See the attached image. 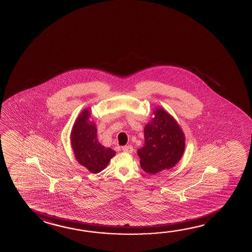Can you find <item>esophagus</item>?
Listing matches in <instances>:
<instances>
[{
    "label": "esophagus",
    "instance_id": "34e87169",
    "mask_svg": "<svg viewBox=\"0 0 252 252\" xmlns=\"http://www.w3.org/2000/svg\"><path fill=\"white\" fill-rule=\"evenodd\" d=\"M122 150L124 151V152H126V153H132V151H133V149H132V147L131 145L124 146L123 148H122Z\"/></svg>",
    "mask_w": 252,
    "mask_h": 252
}]
</instances>
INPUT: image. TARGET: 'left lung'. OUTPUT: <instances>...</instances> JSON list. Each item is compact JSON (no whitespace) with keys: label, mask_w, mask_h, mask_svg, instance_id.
Masks as SVG:
<instances>
[{"label":"left lung","mask_w":252,"mask_h":252,"mask_svg":"<svg viewBox=\"0 0 252 252\" xmlns=\"http://www.w3.org/2000/svg\"><path fill=\"white\" fill-rule=\"evenodd\" d=\"M144 127V145L137 150L141 166L155 174L174 167L185 150V134L175 119L162 107Z\"/></svg>","instance_id":"obj_1"}]
</instances>
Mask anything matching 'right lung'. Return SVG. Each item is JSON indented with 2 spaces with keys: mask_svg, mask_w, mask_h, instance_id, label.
<instances>
[{
  "mask_svg": "<svg viewBox=\"0 0 252 252\" xmlns=\"http://www.w3.org/2000/svg\"><path fill=\"white\" fill-rule=\"evenodd\" d=\"M90 119L89 109H85L78 116L71 129V149L81 165L89 172L98 173L106 167L116 152L98 141L96 125Z\"/></svg>",
  "mask_w": 252,
  "mask_h": 252,
  "instance_id": "right-lung-1",
  "label": "right lung"
}]
</instances>
